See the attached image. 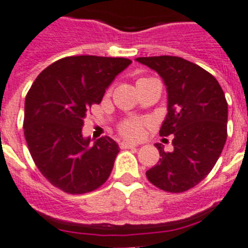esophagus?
Listing matches in <instances>:
<instances>
[{
  "label": "esophagus",
  "instance_id": "obj_1",
  "mask_svg": "<svg viewBox=\"0 0 248 248\" xmlns=\"http://www.w3.org/2000/svg\"><path fill=\"white\" fill-rule=\"evenodd\" d=\"M120 147H121V149H134V147H137V145H136V143L122 141V142L120 143Z\"/></svg>",
  "mask_w": 248,
  "mask_h": 248
}]
</instances>
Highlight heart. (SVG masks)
<instances>
[{
    "mask_svg": "<svg viewBox=\"0 0 248 248\" xmlns=\"http://www.w3.org/2000/svg\"><path fill=\"white\" fill-rule=\"evenodd\" d=\"M139 80H140V79H139ZM143 124H145V121L139 120V118H131V120L124 121V122L120 124L118 131H120V134L122 135L124 139H128V140H137V139H140V137L142 136Z\"/></svg>",
    "mask_w": 248,
    "mask_h": 248,
    "instance_id": "b5f03b06",
    "label": "heart"
}]
</instances>
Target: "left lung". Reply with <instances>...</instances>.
I'll list each match as a JSON object with an SVG mask.
<instances>
[{"instance_id": "left-lung-1", "label": "left lung", "mask_w": 248, "mask_h": 248, "mask_svg": "<svg viewBox=\"0 0 248 248\" xmlns=\"http://www.w3.org/2000/svg\"><path fill=\"white\" fill-rule=\"evenodd\" d=\"M166 85L168 114L160 136L172 135L171 153L156 143L161 159L146 171L150 183L169 193H183L211 172L227 140L228 105L211 73L179 57L137 58Z\"/></svg>"}]
</instances>
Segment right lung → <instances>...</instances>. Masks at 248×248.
I'll return each instance as SVG.
<instances>
[{
  "mask_svg": "<svg viewBox=\"0 0 248 248\" xmlns=\"http://www.w3.org/2000/svg\"><path fill=\"white\" fill-rule=\"evenodd\" d=\"M132 63L126 58L66 57L37 76L25 99L24 134L35 165L54 186L84 194L105 184L120 153L111 137L94 145L82 127L89 108Z\"/></svg>",
  "mask_w": 248,
  "mask_h": 248,
  "instance_id": "add662e5",
  "label": "right lung"
}]
</instances>
